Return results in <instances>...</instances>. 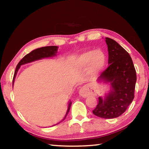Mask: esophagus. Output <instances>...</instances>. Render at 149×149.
I'll list each match as a JSON object with an SVG mask.
<instances>
[{
	"label": "esophagus",
	"instance_id": "34e87169",
	"mask_svg": "<svg viewBox=\"0 0 149 149\" xmlns=\"http://www.w3.org/2000/svg\"><path fill=\"white\" fill-rule=\"evenodd\" d=\"M79 93V95L83 97H87L88 96L96 95L95 91L88 85H85L84 86L81 88Z\"/></svg>",
	"mask_w": 149,
	"mask_h": 149
}]
</instances>
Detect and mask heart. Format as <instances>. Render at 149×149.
<instances>
[{
  "label": "heart",
  "instance_id": "1",
  "mask_svg": "<svg viewBox=\"0 0 149 149\" xmlns=\"http://www.w3.org/2000/svg\"><path fill=\"white\" fill-rule=\"evenodd\" d=\"M107 64V58L104 52L100 50H88L82 53L77 59V64L80 68L89 65V72L95 75L101 72Z\"/></svg>",
  "mask_w": 149,
  "mask_h": 149
}]
</instances>
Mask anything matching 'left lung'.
I'll use <instances>...</instances> for the list:
<instances>
[{"instance_id":"left-lung-1","label":"left lung","mask_w":149,"mask_h":149,"mask_svg":"<svg viewBox=\"0 0 149 149\" xmlns=\"http://www.w3.org/2000/svg\"><path fill=\"white\" fill-rule=\"evenodd\" d=\"M108 67L98 81L110 83V92L104 99L99 97V103L93 113L97 116L112 119L122 115L134 99L137 75L132 58L116 41L108 37Z\"/></svg>"}]
</instances>
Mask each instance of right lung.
Listing matches in <instances>:
<instances>
[{"label":"right lung","instance_id":"add662e5","mask_svg":"<svg viewBox=\"0 0 149 149\" xmlns=\"http://www.w3.org/2000/svg\"><path fill=\"white\" fill-rule=\"evenodd\" d=\"M57 50H58V47H56V46L44 47L39 48V49L33 50L31 52H29V54H26V56H25L23 58L20 60L18 64H17V65L16 68V71H15V73H14L13 81H12V85L14 84V77H16V75L17 74V71H18L19 68L22 65L27 64V63H29V62L35 61V60H40L41 58H44L54 56H55V55H56V52H57ZM71 104H72V102H70L69 104H68V108L66 114H65L64 118L62 121H60L59 123H58L57 124H58V123H60V122H62L63 120H64L65 117H66L67 114H68L70 109V107H71Z\"/></svg>","mask_w":149,"mask_h":149}]
</instances>
